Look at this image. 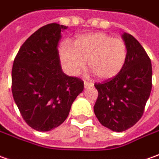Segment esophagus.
<instances>
[{"label":"esophagus","instance_id":"34e87169","mask_svg":"<svg viewBox=\"0 0 159 159\" xmlns=\"http://www.w3.org/2000/svg\"><path fill=\"white\" fill-rule=\"evenodd\" d=\"M89 87H93V84L91 83H89V82H84V88L87 89Z\"/></svg>","mask_w":159,"mask_h":159}]
</instances>
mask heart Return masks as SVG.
Masks as SVG:
<instances>
[{
    "instance_id": "heart-1",
    "label": "heart",
    "mask_w": 159,
    "mask_h": 159,
    "mask_svg": "<svg viewBox=\"0 0 159 159\" xmlns=\"http://www.w3.org/2000/svg\"><path fill=\"white\" fill-rule=\"evenodd\" d=\"M127 55L125 42L105 33L80 35L74 45L64 43L60 48L61 61L70 75H79L88 61L89 70L102 80L118 75L125 67Z\"/></svg>"
}]
</instances>
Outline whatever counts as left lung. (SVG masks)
Returning <instances> with one entry per match:
<instances>
[{"mask_svg": "<svg viewBox=\"0 0 159 159\" xmlns=\"http://www.w3.org/2000/svg\"><path fill=\"white\" fill-rule=\"evenodd\" d=\"M122 38L127 47V60L117 75L95 84L98 98L94 112L100 124L116 132L132 127L143 116L152 91L151 60L142 45L131 34Z\"/></svg>", "mask_w": 159, "mask_h": 159, "instance_id": "left-lung-1", "label": "left lung"}]
</instances>
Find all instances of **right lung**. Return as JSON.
Wrapping results in <instances>:
<instances>
[{
  "label": "right lung",
  "instance_id": "add662e5",
  "mask_svg": "<svg viewBox=\"0 0 159 159\" xmlns=\"http://www.w3.org/2000/svg\"><path fill=\"white\" fill-rule=\"evenodd\" d=\"M68 27L50 23L36 30L20 47L12 69V93L25 122L38 131L61 125L84 82L61 70L58 44Z\"/></svg>",
  "mask_w": 159,
  "mask_h": 159
}]
</instances>
